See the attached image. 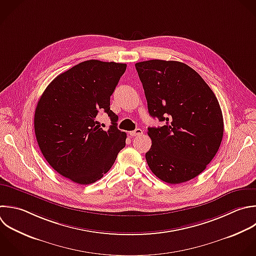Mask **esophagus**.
Instances as JSON below:
<instances>
[{
  "label": "esophagus",
  "mask_w": 256,
  "mask_h": 256,
  "mask_svg": "<svg viewBox=\"0 0 256 256\" xmlns=\"http://www.w3.org/2000/svg\"><path fill=\"white\" fill-rule=\"evenodd\" d=\"M129 134H130V136H132V137H135V136H140V135H142L143 134V131L141 130V129H135L134 131H131V132H129Z\"/></svg>",
  "instance_id": "1"
}]
</instances>
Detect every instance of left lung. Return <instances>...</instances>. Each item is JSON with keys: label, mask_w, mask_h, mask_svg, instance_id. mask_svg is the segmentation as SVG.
<instances>
[{"label": "left lung", "mask_w": 256, "mask_h": 256, "mask_svg": "<svg viewBox=\"0 0 256 256\" xmlns=\"http://www.w3.org/2000/svg\"><path fill=\"white\" fill-rule=\"evenodd\" d=\"M152 117L166 124L148 128L152 140L145 154L162 181L178 184L203 172L223 137V117L216 96L201 76L184 63L149 60L135 64Z\"/></svg>", "instance_id": "left-lung-1"}]
</instances>
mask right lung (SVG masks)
I'll use <instances>...</instances> for the list:
<instances>
[{
	"mask_svg": "<svg viewBox=\"0 0 256 256\" xmlns=\"http://www.w3.org/2000/svg\"><path fill=\"white\" fill-rule=\"evenodd\" d=\"M127 65L88 60L57 76L46 88L35 111L40 150L59 174L78 184L101 179L125 147L126 133L117 128L110 110L113 94ZM104 110L112 125L103 130L96 120Z\"/></svg>",
	"mask_w": 256,
	"mask_h": 256,
	"instance_id": "obj_1",
	"label": "right lung"
}]
</instances>
